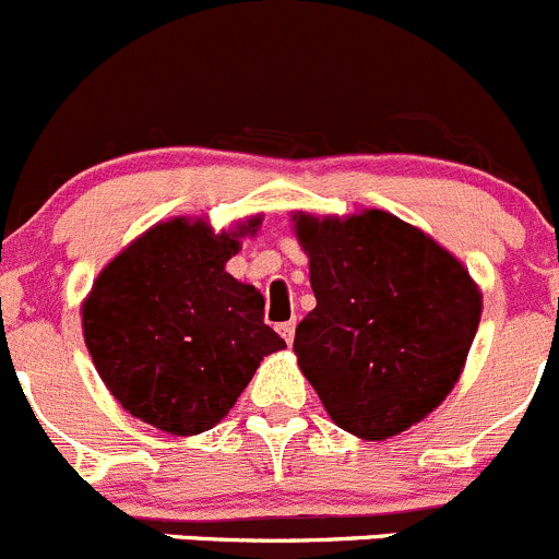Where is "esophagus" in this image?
I'll return each mask as SVG.
<instances>
[{
	"instance_id": "obj_1",
	"label": "esophagus",
	"mask_w": 559,
	"mask_h": 559,
	"mask_svg": "<svg viewBox=\"0 0 559 559\" xmlns=\"http://www.w3.org/2000/svg\"><path fill=\"white\" fill-rule=\"evenodd\" d=\"M295 328H297L295 319H289V322H281L278 324V333H281V338L286 341V344H292V338H295Z\"/></svg>"
}]
</instances>
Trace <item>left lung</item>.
I'll list each match as a JSON object with an SVG mask.
<instances>
[{
    "label": "left lung",
    "instance_id": "obj_1",
    "mask_svg": "<svg viewBox=\"0 0 559 559\" xmlns=\"http://www.w3.org/2000/svg\"><path fill=\"white\" fill-rule=\"evenodd\" d=\"M317 308L297 324L302 373L335 424L388 440L424 420L456 384L480 322L462 262L382 210L297 215Z\"/></svg>",
    "mask_w": 559,
    "mask_h": 559
}]
</instances>
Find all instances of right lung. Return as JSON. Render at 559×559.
Returning a JSON list of instances; mask_svg holds the SVG:
<instances>
[{
    "mask_svg": "<svg viewBox=\"0 0 559 559\" xmlns=\"http://www.w3.org/2000/svg\"><path fill=\"white\" fill-rule=\"evenodd\" d=\"M175 218L124 248L84 302L97 373L133 417L169 435L207 431L235 406L284 338L264 324V297L226 273L237 237Z\"/></svg>",
    "mask_w": 559,
    "mask_h": 559,
    "instance_id": "1",
    "label": "right lung"
}]
</instances>
